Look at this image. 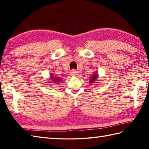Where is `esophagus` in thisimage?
<instances>
[{
    "label": "esophagus",
    "instance_id": "34e87169",
    "mask_svg": "<svg viewBox=\"0 0 149 149\" xmlns=\"http://www.w3.org/2000/svg\"><path fill=\"white\" fill-rule=\"evenodd\" d=\"M78 74V72L76 71V70L73 69L70 72V75H73V76H75V75H77Z\"/></svg>",
    "mask_w": 149,
    "mask_h": 149
}]
</instances>
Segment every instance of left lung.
Segmentation results:
<instances>
[{
    "label": "left lung",
    "instance_id": "8db88e82",
    "mask_svg": "<svg viewBox=\"0 0 149 149\" xmlns=\"http://www.w3.org/2000/svg\"><path fill=\"white\" fill-rule=\"evenodd\" d=\"M97 77H98V74H97V73H95V74L94 75H93V76L91 77V79H90V83H94V82L96 81Z\"/></svg>",
    "mask_w": 149,
    "mask_h": 149
}]
</instances>
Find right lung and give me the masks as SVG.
Returning a JSON list of instances; mask_svg holds the SVG:
<instances>
[{
  "mask_svg": "<svg viewBox=\"0 0 149 149\" xmlns=\"http://www.w3.org/2000/svg\"><path fill=\"white\" fill-rule=\"evenodd\" d=\"M51 79L53 80L52 81H54L56 83H59V81H61V79H59V77H54L52 76Z\"/></svg>",
  "mask_w": 149,
  "mask_h": 149,
  "instance_id": "1",
  "label": "right lung"
}]
</instances>
